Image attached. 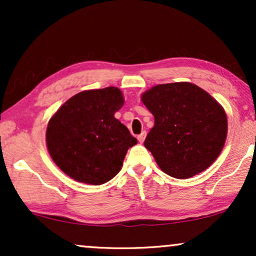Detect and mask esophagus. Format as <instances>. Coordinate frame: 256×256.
<instances>
[{
  "instance_id": "obj_1",
  "label": "esophagus",
  "mask_w": 256,
  "mask_h": 256,
  "mask_svg": "<svg viewBox=\"0 0 256 256\" xmlns=\"http://www.w3.org/2000/svg\"><path fill=\"white\" fill-rule=\"evenodd\" d=\"M146 131H143L142 134H140V136L137 137L138 142H140V143H143V142H144V140H146Z\"/></svg>"
}]
</instances>
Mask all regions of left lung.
I'll return each instance as SVG.
<instances>
[{
  "label": "left lung",
  "mask_w": 256,
  "mask_h": 256,
  "mask_svg": "<svg viewBox=\"0 0 256 256\" xmlns=\"http://www.w3.org/2000/svg\"><path fill=\"white\" fill-rule=\"evenodd\" d=\"M140 100L154 116L144 146L161 171L186 179L216 160L228 136V118L207 91L188 82L158 84Z\"/></svg>",
  "instance_id": "1"
}]
</instances>
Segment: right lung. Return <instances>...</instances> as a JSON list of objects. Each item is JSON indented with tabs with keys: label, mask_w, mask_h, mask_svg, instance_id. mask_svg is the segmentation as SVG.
<instances>
[{
	"label": "right lung",
	"mask_w": 256,
	"mask_h": 256,
	"mask_svg": "<svg viewBox=\"0 0 256 256\" xmlns=\"http://www.w3.org/2000/svg\"><path fill=\"white\" fill-rule=\"evenodd\" d=\"M124 106L118 88L85 90L55 112L46 142L56 166L80 183L101 185L122 170L128 148L137 144L114 114Z\"/></svg>",
	"instance_id": "right-lung-1"
}]
</instances>
